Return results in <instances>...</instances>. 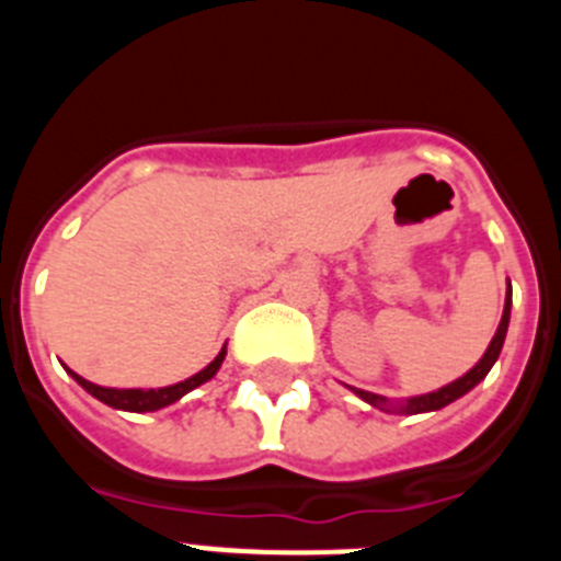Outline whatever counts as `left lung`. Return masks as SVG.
Wrapping results in <instances>:
<instances>
[{
    "label": "left lung",
    "instance_id": "left-lung-1",
    "mask_svg": "<svg viewBox=\"0 0 561 561\" xmlns=\"http://www.w3.org/2000/svg\"><path fill=\"white\" fill-rule=\"evenodd\" d=\"M508 320H512V280L505 284V306H503V317H500V325L494 331L492 342H489V348L485 354L480 356L478 365L474 368L466 370L460 379L449 381L444 388L433 390V393H421V396H410V399H388V396H379V393H370V390H359V388H351V393L359 396L362 401H368L370 408L381 410V413H396V415H419V413H435V410L447 408L453 404L455 399L466 396L472 388H478L480 381L485 379V374L492 370V365L497 362L500 351H503V342L505 334H508Z\"/></svg>",
    "mask_w": 561,
    "mask_h": 561
}]
</instances>
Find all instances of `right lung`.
I'll return each instance as SVG.
<instances>
[{"instance_id": "obj_1", "label": "right lung", "mask_w": 561, "mask_h": 561, "mask_svg": "<svg viewBox=\"0 0 561 561\" xmlns=\"http://www.w3.org/2000/svg\"><path fill=\"white\" fill-rule=\"evenodd\" d=\"M225 356H227V345L219 351V356H216V359H213L207 368H202L199 374L187 376L185 381L168 385V388H148V390L146 388H103V385H95V381H89V379H83V376H78L76 370L67 368V374L72 376V379H76L89 396H95L98 401H103V404H108V408L126 410V413H153V410L168 408V404L180 401L182 396H187L191 390L199 388V385L210 381L213 376L219 374Z\"/></svg>"}]
</instances>
